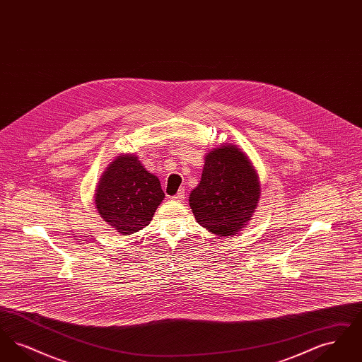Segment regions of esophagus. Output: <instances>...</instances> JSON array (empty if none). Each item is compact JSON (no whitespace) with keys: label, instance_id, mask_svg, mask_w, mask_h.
I'll use <instances>...</instances> for the list:
<instances>
[{"label":"esophagus","instance_id":"34e87169","mask_svg":"<svg viewBox=\"0 0 362 362\" xmlns=\"http://www.w3.org/2000/svg\"><path fill=\"white\" fill-rule=\"evenodd\" d=\"M185 198H186V192H185L183 189H179V191H177V194L173 197V201H176V202H182V201H185Z\"/></svg>","mask_w":362,"mask_h":362}]
</instances>
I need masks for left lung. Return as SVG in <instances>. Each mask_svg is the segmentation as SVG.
<instances>
[{
	"instance_id": "1",
	"label": "left lung",
	"mask_w": 362,
	"mask_h": 362,
	"mask_svg": "<svg viewBox=\"0 0 362 362\" xmlns=\"http://www.w3.org/2000/svg\"><path fill=\"white\" fill-rule=\"evenodd\" d=\"M260 183L252 163L239 146L224 144L205 156L201 182L189 194L197 223L228 238L241 232L258 207Z\"/></svg>"
}]
</instances>
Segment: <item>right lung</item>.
Instances as JSON below:
<instances>
[{"label":"right lung","mask_w":362,"mask_h":362,"mask_svg":"<svg viewBox=\"0 0 362 362\" xmlns=\"http://www.w3.org/2000/svg\"><path fill=\"white\" fill-rule=\"evenodd\" d=\"M158 177L146 171L136 155H121L105 168L95 191V206L123 236L148 226L164 199Z\"/></svg>","instance_id":"obj_1"}]
</instances>
